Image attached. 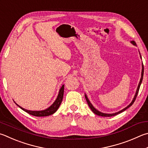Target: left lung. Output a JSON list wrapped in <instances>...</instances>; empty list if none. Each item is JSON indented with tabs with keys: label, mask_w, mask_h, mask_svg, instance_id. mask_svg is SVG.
Returning <instances> with one entry per match:
<instances>
[{
	"label": "left lung",
	"mask_w": 148,
	"mask_h": 148,
	"mask_svg": "<svg viewBox=\"0 0 148 148\" xmlns=\"http://www.w3.org/2000/svg\"><path fill=\"white\" fill-rule=\"evenodd\" d=\"M131 43H132V44H133V45H136V42H135V41H131ZM140 58H141V56H140ZM143 75H144V65H143V63H142V69L141 78H140V80L139 84H138V86L137 90H136V94H135V97H134L133 101H131V103L130 105H129L128 106L126 107L125 108H124L123 109L121 110L120 111L118 112H116V113H113V114H106V113H103V112H100V111H98V110H96V109L95 108V107H94L92 106V105L90 103V102L89 101V100H88V98H87V96H86V95H85V97L86 100H87V103H88V106H89V107L90 108V109L92 110V111L94 112V113L96 114H97V115H98V116H106V117H107V116H115V115H116V114H120V113H121V112H122L123 111H124L125 110H126L127 109H128L129 107H130V106H132V105L133 104L134 102H135V100H136V96H137V95H138V93L139 88H140V85H141V83H142V79H143Z\"/></svg>",
	"instance_id": "left-lung-1"
}]
</instances>
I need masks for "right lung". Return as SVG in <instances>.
I'll return each instance as SVG.
<instances>
[{
    "label": "right lung",
    "instance_id": "obj_1",
    "mask_svg": "<svg viewBox=\"0 0 148 148\" xmlns=\"http://www.w3.org/2000/svg\"><path fill=\"white\" fill-rule=\"evenodd\" d=\"M63 94H64V85H63L62 87H61V88H60V92H59V95L58 96V98L56 100V101H54V103H53L50 107H48V109L43 110V111H29V110H26L25 109H23V107H21L19 106H18L17 103L16 104H17L21 109H23V111H25L26 112H28V113L29 114L33 115V116H50V115L53 114L58 109L59 107H60V104L61 103V101H62V100H63Z\"/></svg>",
    "mask_w": 148,
    "mask_h": 148
}]
</instances>
